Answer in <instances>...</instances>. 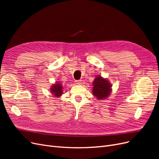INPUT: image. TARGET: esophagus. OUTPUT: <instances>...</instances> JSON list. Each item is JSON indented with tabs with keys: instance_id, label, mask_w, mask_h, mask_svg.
<instances>
[{
	"instance_id": "esophagus-1",
	"label": "esophagus",
	"mask_w": 159,
	"mask_h": 159,
	"mask_svg": "<svg viewBox=\"0 0 159 159\" xmlns=\"http://www.w3.org/2000/svg\"><path fill=\"white\" fill-rule=\"evenodd\" d=\"M75 82H76V84H77L81 85V80H76V81H75Z\"/></svg>"
}]
</instances>
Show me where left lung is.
Returning <instances> with one entry per match:
<instances>
[{
  "instance_id": "obj_1",
  "label": "left lung",
  "mask_w": 159,
  "mask_h": 159,
  "mask_svg": "<svg viewBox=\"0 0 159 159\" xmlns=\"http://www.w3.org/2000/svg\"><path fill=\"white\" fill-rule=\"evenodd\" d=\"M93 85V94L98 99L100 100L108 97L111 89L109 81L102 77H98L94 80Z\"/></svg>"
}]
</instances>
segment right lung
<instances>
[{
	"instance_id": "obj_1",
	"label": "right lung",
	"mask_w": 159,
	"mask_h": 159,
	"mask_svg": "<svg viewBox=\"0 0 159 159\" xmlns=\"http://www.w3.org/2000/svg\"><path fill=\"white\" fill-rule=\"evenodd\" d=\"M52 88H51L52 93H53L55 96H60L62 93V87L59 84H56V85H53Z\"/></svg>"
}]
</instances>
